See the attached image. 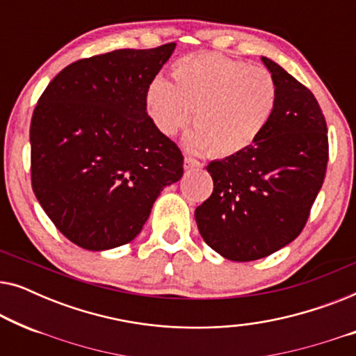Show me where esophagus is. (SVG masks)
Segmentation results:
<instances>
[{"label":"esophagus","instance_id":"1","mask_svg":"<svg viewBox=\"0 0 356 356\" xmlns=\"http://www.w3.org/2000/svg\"><path fill=\"white\" fill-rule=\"evenodd\" d=\"M184 168L186 170H199L202 168V163L193 157H184Z\"/></svg>","mask_w":356,"mask_h":356}]
</instances>
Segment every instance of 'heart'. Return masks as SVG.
Listing matches in <instances>:
<instances>
[{
	"instance_id": "1",
	"label": "heart",
	"mask_w": 356,
	"mask_h": 356,
	"mask_svg": "<svg viewBox=\"0 0 356 356\" xmlns=\"http://www.w3.org/2000/svg\"><path fill=\"white\" fill-rule=\"evenodd\" d=\"M277 104L279 86L270 71L217 53L181 56L172 66V84L155 77L145 90L147 113L160 133L175 136L193 111L188 144L213 157L252 147L270 124Z\"/></svg>"
}]
</instances>
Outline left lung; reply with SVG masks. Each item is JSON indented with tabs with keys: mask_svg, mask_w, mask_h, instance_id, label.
Instances as JSON below:
<instances>
[{
	"mask_svg": "<svg viewBox=\"0 0 356 356\" xmlns=\"http://www.w3.org/2000/svg\"><path fill=\"white\" fill-rule=\"evenodd\" d=\"M279 104L259 140L207 165L213 191L196 209L199 233L230 261H256L303 232L325 178L327 124L308 87L269 58Z\"/></svg>",
	"mask_w": 356,
	"mask_h": 356,
	"instance_id": "obj_1",
	"label": "left lung"
}]
</instances>
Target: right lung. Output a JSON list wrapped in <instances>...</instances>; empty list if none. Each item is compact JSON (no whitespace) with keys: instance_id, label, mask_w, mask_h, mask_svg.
<instances>
[{"instance_id":"right-lung-1","label":"right lung","mask_w":356,"mask_h":356,"mask_svg":"<svg viewBox=\"0 0 356 356\" xmlns=\"http://www.w3.org/2000/svg\"><path fill=\"white\" fill-rule=\"evenodd\" d=\"M177 43L115 50L66 66L31 121V179L55 227L104 251L134 240L183 154L147 115L145 90Z\"/></svg>"}]
</instances>
